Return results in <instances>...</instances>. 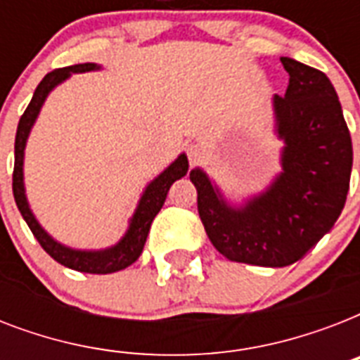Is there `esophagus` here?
<instances>
[{
	"label": "esophagus",
	"instance_id": "1",
	"mask_svg": "<svg viewBox=\"0 0 360 360\" xmlns=\"http://www.w3.org/2000/svg\"><path fill=\"white\" fill-rule=\"evenodd\" d=\"M186 157H188V162L196 164V160H200V157H202V147H200V143H188L186 146Z\"/></svg>",
	"mask_w": 360,
	"mask_h": 360
}]
</instances>
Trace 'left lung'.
Masks as SVG:
<instances>
[{"label": "left lung", "instance_id": "obj_1", "mask_svg": "<svg viewBox=\"0 0 360 360\" xmlns=\"http://www.w3.org/2000/svg\"><path fill=\"white\" fill-rule=\"evenodd\" d=\"M290 84L273 97L280 172L259 194L231 203L202 168L191 169L198 213L213 246L230 262L285 267L316 246L340 217L353 166L352 136L327 76L280 58Z\"/></svg>", "mask_w": 360, "mask_h": 360}]
</instances>
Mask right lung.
I'll return each instance as SVG.
<instances>
[{
  "mask_svg": "<svg viewBox=\"0 0 360 360\" xmlns=\"http://www.w3.org/2000/svg\"><path fill=\"white\" fill-rule=\"evenodd\" d=\"M103 67L97 63H80L70 65L65 69H56L48 72L42 82L37 86L33 98H31L30 106L25 108L24 115L20 117L18 129H16V140H14V174H13V194L14 202L18 205V211L22 213L24 220L33 231L35 239L41 243V246L56 259L58 263L65 267L75 269L80 273H91V274H110L117 273L121 269H127L129 265L140 257L143 245H146L147 236H149V228L153 224V219L157 217L158 211L162 209L166 196H168L169 186L174 185L175 181L185 177L188 172V158L185 153H181L179 157L175 158L174 162L169 164L168 168L160 172L153 181L147 183V186L141 192L138 205H136L134 213L129 220V228L124 231L115 245L101 248V250H84V248H72L58 239H53L41 222L37 220L33 214L25 196V185H24V155L25 146H27V138L30 132L35 124L37 117L41 114V108L48 95L65 80H69L70 76L76 72H91V70H101Z\"/></svg>",
  "mask_w": 360,
  "mask_h": 360,
  "instance_id": "1",
  "label": "right lung"
}]
</instances>
